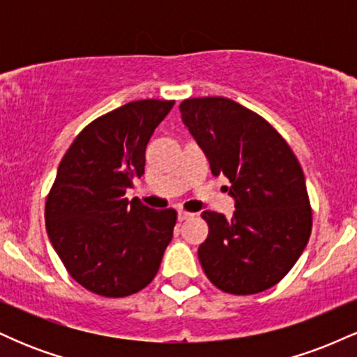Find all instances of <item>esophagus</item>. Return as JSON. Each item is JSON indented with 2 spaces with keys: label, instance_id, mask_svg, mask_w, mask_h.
<instances>
[{
  "label": "esophagus",
  "instance_id": "esophagus-1",
  "mask_svg": "<svg viewBox=\"0 0 357 357\" xmlns=\"http://www.w3.org/2000/svg\"><path fill=\"white\" fill-rule=\"evenodd\" d=\"M191 213H188V211H181L179 210L178 211V221H184V220H188V218H191Z\"/></svg>",
  "mask_w": 357,
  "mask_h": 357
}]
</instances>
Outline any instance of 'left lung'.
Segmentation results:
<instances>
[{
    "mask_svg": "<svg viewBox=\"0 0 357 357\" xmlns=\"http://www.w3.org/2000/svg\"><path fill=\"white\" fill-rule=\"evenodd\" d=\"M179 112L213 176L231 183L227 190L235 199L231 218L202 213L210 228L198 248L204 273L223 292H264L290 272L309 241L304 171L280 134L235 100L188 99Z\"/></svg>",
    "mask_w": 357,
    "mask_h": 357,
    "instance_id": "8db88e82",
    "label": "left lung"
}]
</instances>
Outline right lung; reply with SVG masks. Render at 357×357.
Instances as JSON below:
<instances>
[{"label": "right lung", "instance_id": "add662e5", "mask_svg": "<svg viewBox=\"0 0 357 357\" xmlns=\"http://www.w3.org/2000/svg\"><path fill=\"white\" fill-rule=\"evenodd\" d=\"M174 100H136L85 127L61 159L45 204L48 238L82 287L126 297L153 282L173 238L174 210L126 191L144 174L146 147Z\"/></svg>", "mask_w": 357, "mask_h": 357}]
</instances>
